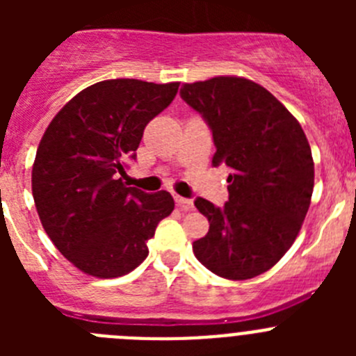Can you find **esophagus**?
I'll list each match as a JSON object with an SVG mask.
<instances>
[{
  "label": "esophagus",
  "mask_w": 356,
  "mask_h": 356,
  "mask_svg": "<svg viewBox=\"0 0 356 356\" xmlns=\"http://www.w3.org/2000/svg\"><path fill=\"white\" fill-rule=\"evenodd\" d=\"M176 205L180 207L181 210H191L193 209V200H188V197H181V196H175Z\"/></svg>",
  "instance_id": "esophagus-1"
}]
</instances>
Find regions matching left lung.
<instances>
[{
  "mask_svg": "<svg viewBox=\"0 0 356 356\" xmlns=\"http://www.w3.org/2000/svg\"><path fill=\"white\" fill-rule=\"evenodd\" d=\"M181 99L212 131L213 165L225 163L228 201L194 205L209 234L193 244L213 275L248 280L269 271L300 234L314 191V160L303 128L262 85L216 76L185 83Z\"/></svg>",
  "mask_w": 356,
  "mask_h": 356,
  "instance_id": "8db88e82",
  "label": "left lung"
}]
</instances>
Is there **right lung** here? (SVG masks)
I'll return each instance as SVG.
<instances>
[{
    "label": "right lung",
    "instance_id": "obj_1",
    "mask_svg": "<svg viewBox=\"0 0 356 356\" xmlns=\"http://www.w3.org/2000/svg\"><path fill=\"white\" fill-rule=\"evenodd\" d=\"M180 83L118 78L90 85L53 118L37 147L31 193L56 250L96 278L128 275L147 257L156 225L175 209L168 191L127 187L124 160Z\"/></svg>",
    "mask_w": 356,
    "mask_h": 356
}]
</instances>
